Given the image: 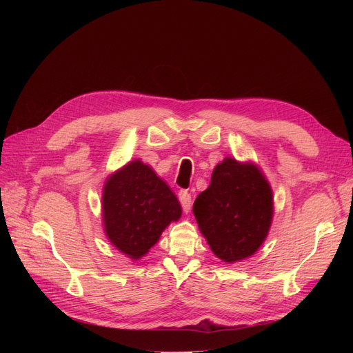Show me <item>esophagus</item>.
<instances>
[{
    "instance_id": "obj_1",
    "label": "esophagus",
    "mask_w": 353,
    "mask_h": 353,
    "mask_svg": "<svg viewBox=\"0 0 353 353\" xmlns=\"http://www.w3.org/2000/svg\"><path fill=\"white\" fill-rule=\"evenodd\" d=\"M179 200L181 203V208L184 213H189L190 208H192V196L189 192L186 190H180L179 192Z\"/></svg>"
}]
</instances>
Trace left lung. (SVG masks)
Returning a JSON list of instances; mask_svg holds the SVG:
<instances>
[{"instance_id": "obj_1", "label": "left lung", "mask_w": 353, "mask_h": 353, "mask_svg": "<svg viewBox=\"0 0 353 353\" xmlns=\"http://www.w3.org/2000/svg\"><path fill=\"white\" fill-rule=\"evenodd\" d=\"M193 213L220 261H243L257 252L269 233L270 184L256 164L226 157L214 167L209 188L194 200Z\"/></svg>"}]
</instances>
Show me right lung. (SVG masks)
I'll return each mask as SVG.
<instances>
[{"label":"right lung","mask_w":353,"mask_h":353,"mask_svg":"<svg viewBox=\"0 0 353 353\" xmlns=\"http://www.w3.org/2000/svg\"><path fill=\"white\" fill-rule=\"evenodd\" d=\"M181 216L176 194L150 165L139 159L110 174L103 189V221L107 239L137 261L150 250L172 221Z\"/></svg>","instance_id":"1"}]
</instances>
